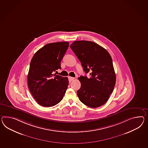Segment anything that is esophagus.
I'll use <instances>...</instances> for the list:
<instances>
[{"label":"esophagus","mask_w":148,"mask_h":148,"mask_svg":"<svg viewBox=\"0 0 148 148\" xmlns=\"http://www.w3.org/2000/svg\"><path fill=\"white\" fill-rule=\"evenodd\" d=\"M69 82L70 83V82H71L72 81H73V80L75 79V78H73V77H69Z\"/></svg>","instance_id":"esophagus-1"}]
</instances>
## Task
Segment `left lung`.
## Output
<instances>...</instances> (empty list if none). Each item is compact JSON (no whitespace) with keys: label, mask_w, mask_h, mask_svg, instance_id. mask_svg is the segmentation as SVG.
Instances as JSON below:
<instances>
[{"label":"left lung","mask_w":148,"mask_h":148,"mask_svg":"<svg viewBox=\"0 0 148 148\" xmlns=\"http://www.w3.org/2000/svg\"><path fill=\"white\" fill-rule=\"evenodd\" d=\"M70 48L90 77L78 78L81 86L77 93L80 101L91 108L106 103L114 90L116 76L112 57L101 46L88 41H74Z\"/></svg>","instance_id":"obj_1"}]
</instances>
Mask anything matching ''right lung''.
<instances>
[{
    "label": "right lung",
    "instance_id": "1",
    "mask_svg": "<svg viewBox=\"0 0 148 148\" xmlns=\"http://www.w3.org/2000/svg\"><path fill=\"white\" fill-rule=\"evenodd\" d=\"M69 42L46 45L34 54L28 74V86L39 105L52 107L63 98L69 85L68 78L53 75L61 69V62L69 47Z\"/></svg>",
    "mask_w": 148,
    "mask_h": 148
}]
</instances>
